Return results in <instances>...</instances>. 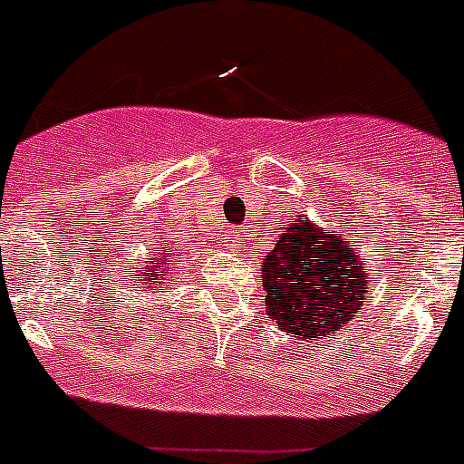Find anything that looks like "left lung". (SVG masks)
Masks as SVG:
<instances>
[{"instance_id": "left-lung-1", "label": "left lung", "mask_w": 464, "mask_h": 464, "mask_svg": "<svg viewBox=\"0 0 464 464\" xmlns=\"http://www.w3.org/2000/svg\"><path fill=\"white\" fill-rule=\"evenodd\" d=\"M260 275L267 313L279 330L301 339L334 337L368 298L366 272L346 236L310 221L282 233Z\"/></svg>"}]
</instances>
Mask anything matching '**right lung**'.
<instances>
[{"label": "right lung", "mask_w": 464, "mask_h": 464, "mask_svg": "<svg viewBox=\"0 0 464 464\" xmlns=\"http://www.w3.org/2000/svg\"><path fill=\"white\" fill-rule=\"evenodd\" d=\"M168 262H170V257H163V260L149 262L147 267H140V272H137V275L132 276L134 286H147L149 279H151V276H156V272H159L160 267H166Z\"/></svg>", "instance_id": "add662e5"}]
</instances>
